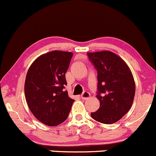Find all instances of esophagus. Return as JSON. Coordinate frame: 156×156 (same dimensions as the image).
Masks as SVG:
<instances>
[{
    "instance_id": "1",
    "label": "esophagus",
    "mask_w": 156,
    "mask_h": 156,
    "mask_svg": "<svg viewBox=\"0 0 156 156\" xmlns=\"http://www.w3.org/2000/svg\"><path fill=\"white\" fill-rule=\"evenodd\" d=\"M81 98L84 100L87 99V98H90V93L87 91H84V92H83V94L81 95Z\"/></svg>"
}]
</instances>
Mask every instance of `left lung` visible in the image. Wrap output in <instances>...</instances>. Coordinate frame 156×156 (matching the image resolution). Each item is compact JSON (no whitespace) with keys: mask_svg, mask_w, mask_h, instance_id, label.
I'll return each mask as SVG.
<instances>
[{"mask_svg":"<svg viewBox=\"0 0 156 156\" xmlns=\"http://www.w3.org/2000/svg\"><path fill=\"white\" fill-rule=\"evenodd\" d=\"M98 71V95L100 107L90 113L104 124L116 123L130 110L135 96L133 76L126 63L110 51L87 52Z\"/></svg>","mask_w":156,"mask_h":156,"instance_id":"obj_1","label":"left lung"}]
</instances>
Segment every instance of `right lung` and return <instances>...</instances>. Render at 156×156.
Wrapping results in <instances>:
<instances>
[{
    "label": "right lung",
    "instance_id": "add662e5",
    "mask_svg": "<svg viewBox=\"0 0 156 156\" xmlns=\"http://www.w3.org/2000/svg\"><path fill=\"white\" fill-rule=\"evenodd\" d=\"M73 53L55 50L38 57L30 66L24 84L30 111L43 124L55 126L67 119L75 100L64 90L66 73Z\"/></svg>",
    "mask_w": 156,
    "mask_h": 156
}]
</instances>
